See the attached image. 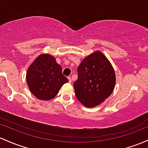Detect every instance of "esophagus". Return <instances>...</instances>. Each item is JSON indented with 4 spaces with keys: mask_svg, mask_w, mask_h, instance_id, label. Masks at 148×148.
<instances>
[{
    "mask_svg": "<svg viewBox=\"0 0 148 148\" xmlns=\"http://www.w3.org/2000/svg\"><path fill=\"white\" fill-rule=\"evenodd\" d=\"M68 79H69V82L70 83L72 82V79H71V77H68Z\"/></svg>",
    "mask_w": 148,
    "mask_h": 148,
    "instance_id": "1",
    "label": "esophagus"
}]
</instances>
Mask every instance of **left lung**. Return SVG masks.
I'll use <instances>...</instances> for the list:
<instances>
[{"instance_id": "obj_1", "label": "left lung", "mask_w": 148, "mask_h": 148, "mask_svg": "<svg viewBox=\"0 0 148 148\" xmlns=\"http://www.w3.org/2000/svg\"><path fill=\"white\" fill-rule=\"evenodd\" d=\"M77 79L73 83L77 99L86 107L103 102L115 85V74L107 58L95 52L83 59L77 67Z\"/></svg>"}]
</instances>
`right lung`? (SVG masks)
Listing matches in <instances>:
<instances>
[{"label":"right lung","instance_id":"right-lung-1","mask_svg":"<svg viewBox=\"0 0 148 148\" xmlns=\"http://www.w3.org/2000/svg\"><path fill=\"white\" fill-rule=\"evenodd\" d=\"M26 81L29 89L40 100H50L56 96L63 84L69 82L62 69L53 56H39L27 70Z\"/></svg>","mask_w":148,"mask_h":148}]
</instances>
